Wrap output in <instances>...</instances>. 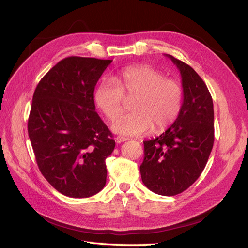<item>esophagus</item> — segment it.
Instances as JSON below:
<instances>
[{
	"instance_id": "esophagus-1",
	"label": "esophagus",
	"mask_w": 248,
	"mask_h": 248,
	"mask_svg": "<svg viewBox=\"0 0 248 248\" xmlns=\"http://www.w3.org/2000/svg\"><path fill=\"white\" fill-rule=\"evenodd\" d=\"M129 140L128 138H124V137H116L115 138V140H116L117 144H121V142L126 141V140Z\"/></svg>"
}]
</instances>
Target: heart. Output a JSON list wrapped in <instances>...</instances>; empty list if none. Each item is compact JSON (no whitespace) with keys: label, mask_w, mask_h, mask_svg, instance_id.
<instances>
[{"label":"heart","mask_w":248,"mask_h":248,"mask_svg":"<svg viewBox=\"0 0 248 248\" xmlns=\"http://www.w3.org/2000/svg\"><path fill=\"white\" fill-rule=\"evenodd\" d=\"M136 95L134 111L116 117L111 129L124 136L161 132L174 123L183 103V89L176 79L164 78L148 65H134L120 71L114 80L104 79L94 93V101L107 118L121 111L124 96Z\"/></svg>","instance_id":"obj_1"}]
</instances>
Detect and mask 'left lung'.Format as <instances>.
Returning <instances> with one entry per match:
<instances>
[{
  "mask_svg": "<svg viewBox=\"0 0 248 248\" xmlns=\"http://www.w3.org/2000/svg\"><path fill=\"white\" fill-rule=\"evenodd\" d=\"M182 78L183 103L171 126L156 139L144 141L140 167L142 183L160 196H176L197 181L214 142L211 94L189 65L167 55Z\"/></svg>",
  "mask_w": 248,
  "mask_h": 248,
  "instance_id": "8db88e82",
  "label": "left lung"
}]
</instances>
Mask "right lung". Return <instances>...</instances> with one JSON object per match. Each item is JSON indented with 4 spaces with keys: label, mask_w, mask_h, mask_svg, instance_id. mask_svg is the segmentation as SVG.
<instances>
[{
    "label": "right lung",
    "mask_w": 248,
    "mask_h": 248,
    "mask_svg": "<svg viewBox=\"0 0 248 248\" xmlns=\"http://www.w3.org/2000/svg\"><path fill=\"white\" fill-rule=\"evenodd\" d=\"M111 61L65 58L34 92L29 138L41 174L66 197H92L106 185L116 142L95 111L94 90Z\"/></svg>",
    "instance_id": "right-lung-1"
}]
</instances>
